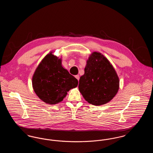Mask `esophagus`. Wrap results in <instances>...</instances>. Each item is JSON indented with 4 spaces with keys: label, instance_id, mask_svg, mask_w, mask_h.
Here are the masks:
<instances>
[{
    "label": "esophagus",
    "instance_id": "34e87169",
    "mask_svg": "<svg viewBox=\"0 0 153 153\" xmlns=\"http://www.w3.org/2000/svg\"><path fill=\"white\" fill-rule=\"evenodd\" d=\"M75 77H76L77 80H79V79H80V76H79V75H76V76H75Z\"/></svg>",
    "mask_w": 153,
    "mask_h": 153
}]
</instances>
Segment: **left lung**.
Instances as JSON below:
<instances>
[{"mask_svg": "<svg viewBox=\"0 0 153 153\" xmlns=\"http://www.w3.org/2000/svg\"><path fill=\"white\" fill-rule=\"evenodd\" d=\"M119 86V78L109 61L100 53H93L79 80V89L85 100L94 105L104 104L116 95Z\"/></svg>", "mask_w": 153, "mask_h": 153, "instance_id": "left-lung-1", "label": "left lung"}]
</instances>
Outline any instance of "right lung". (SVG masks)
Wrapping results in <instances>:
<instances>
[{
  "label": "right lung",
  "instance_id": "right-lung-1",
  "mask_svg": "<svg viewBox=\"0 0 153 153\" xmlns=\"http://www.w3.org/2000/svg\"><path fill=\"white\" fill-rule=\"evenodd\" d=\"M32 81L36 95L50 104L61 102L67 92L78 85V80L62 66L61 59L51 53L39 64Z\"/></svg>",
  "mask_w": 153,
  "mask_h": 153
}]
</instances>
